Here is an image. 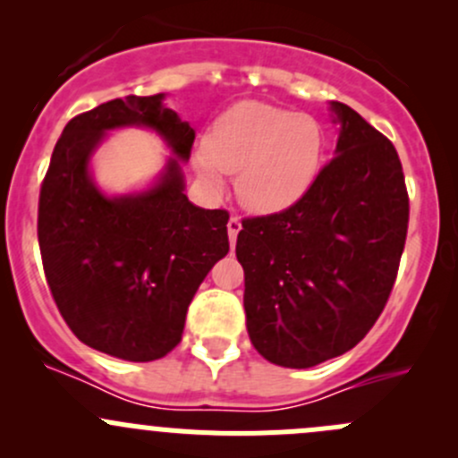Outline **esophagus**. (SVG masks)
<instances>
[{
	"label": "esophagus",
	"instance_id": "obj_1",
	"mask_svg": "<svg viewBox=\"0 0 458 458\" xmlns=\"http://www.w3.org/2000/svg\"><path fill=\"white\" fill-rule=\"evenodd\" d=\"M239 230H242V219H239V216H230V221H228V237H230V246H233V248H234V243H237Z\"/></svg>",
	"mask_w": 458,
	"mask_h": 458
}]
</instances>
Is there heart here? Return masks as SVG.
<instances>
[{
	"instance_id": "b5f03b06",
	"label": "heart",
	"mask_w": 458,
	"mask_h": 458,
	"mask_svg": "<svg viewBox=\"0 0 458 458\" xmlns=\"http://www.w3.org/2000/svg\"><path fill=\"white\" fill-rule=\"evenodd\" d=\"M327 137L317 117L263 101L225 110L192 155L197 177L221 191L224 174H237L234 192L255 215H279L310 195L326 165Z\"/></svg>"
}]
</instances>
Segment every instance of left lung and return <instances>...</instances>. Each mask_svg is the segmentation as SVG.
<instances>
[{
	"label": "left lung",
	"mask_w": 458,
	"mask_h": 458,
	"mask_svg": "<svg viewBox=\"0 0 458 458\" xmlns=\"http://www.w3.org/2000/svg\"><path fill=\"white\" fill-rule=\"evenodd\" d=\"M335 159L301 203L243 221L237 259L252 345L275 366L303 368L352 350L394 285L408 192L394 146L357 110L330 101Z\"/></svg>",
	"instance_id": "left-lung-1"
}]
</instances>
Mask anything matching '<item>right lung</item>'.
<instances>
[{
  "instance_id": "right-lung-1",
  "label": "right lung",
  "mask_w": 458,
  "mask_h": 458,
  "mask_svg": "<svg viewBox=\"0 0 458 458\" xmlns=\"http://www.w3.org/2000/svg\"><path fill=\"white\" fill-rule=\"evenodd\" d=\"M165 95L106 101L71 119L50 157L37 237L50 293L68 327L123 361H155L182 341L197 288L228 255V212L188 201L183 164L195 128ZM155 131L171 155L148 189L108 196L91 177L107 132Z\"/></svg>"
}]
</instances>
